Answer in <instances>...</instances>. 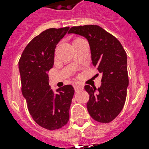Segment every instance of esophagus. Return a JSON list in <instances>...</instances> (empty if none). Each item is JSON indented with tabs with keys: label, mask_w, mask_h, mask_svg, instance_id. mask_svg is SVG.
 I'll list each match as a JSON object with an SVG mask.
<instances>
[{
	"label": "esophagus",
	"mask_w": 149,
	"mask_h": 149,
	"mask_svg": "<svg viewBox=\"0 0 149 149\" xmlns=\"http://www.w3.org/2000/svg\"><path fill=\"white\" fill-rule=\"evenodd\" d=\"M73 86H74V89L76 91H78L79 90H82L84 88V85L79 84V83H74L73 84Z\"/></svg>",
	"instance_id": "esophagus-1"
}]
</instances>
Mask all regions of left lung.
Segmentation results:
<instances>
[{
	"label": "left lung",
	"mask_w": 149,
	"mask_h": 149,
	"mask_svg": "<svg viewBox=\"0 0 149 149\" xmlns=\"http://www.w3.org/2000/svg\"><path fill=\"white\" fill-rule=\"evenodd\" d=\"M68 33L87 39L93 66L103 74L98 89L94 86H84L90 95L87 111L93 120L111 122L120 113L127 97L129 80L126 52L114 36L98 25L72 27Z\"/></svg>",
	"instance_id": "left-lung-1"
}]
</instances>
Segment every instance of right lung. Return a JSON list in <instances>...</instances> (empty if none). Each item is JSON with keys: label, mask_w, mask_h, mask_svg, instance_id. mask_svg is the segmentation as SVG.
I'll use <instances>...</instances> for the list:
<instances>
[{"label": "right lung", "mask_w": 149, "mask_h": 149, "mask_svg": "<svg viewBox=\"0 0 149 149\" xmlns=\"http://www.w3.org/2000/svg\"><path fill=\"white\" fill-rule=\"evenodd\" d=\"M70 27L49 29L27 45L18 62L22 92L33 120L45 129H59L67 124L74 95L72 85L55 93L49 84L47 72L54 64L55 49Z\"/></svg>", "instance_id": "1"}]
</instances>
